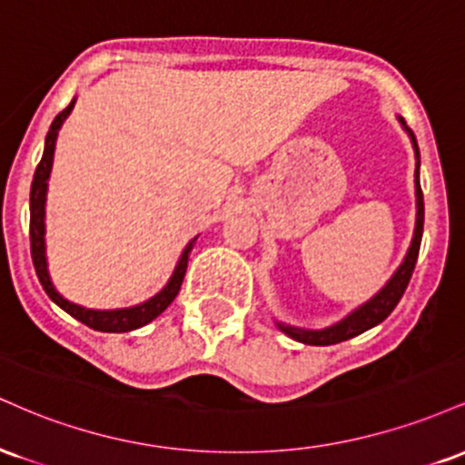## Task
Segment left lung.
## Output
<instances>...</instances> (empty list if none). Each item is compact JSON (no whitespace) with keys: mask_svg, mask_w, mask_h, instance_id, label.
I'll list each match as a JSON object with an SVG mask.
<instances>
[{"mask_svg":"<svg viewBox=\"0 0 465 465\" xmlns=\"http://www.w3.org/2000/svg\"><path fill=\"white\" fill-rule=\"evenodd\" d=\"M402 122L404 131L409 133L411 142H413L415 148V196H418V216H415V232H413V240H411V247L404 255L402 264L398 266L396 273L391 275V280L387 282L376 295L371 297L370 302H365L362 306L356 308L354 312H350L348 317L341 319L339 323L330 325V328L323 330H306V328H295V325H286V323H277V328L282 332L291 336V339L300 341V343L306 345H334L341 343V341H348L351 336H359L365 332V330L373 328V325L382 323L389 314L393 312V308L398 306V302L402 300L404 291H407L411 275H413L415 262H418V253H420V242H421V232H424V194H421L420 188V148L418 142H415L413 131L404 124L402 117H398Z\"/></svg>","mask_w":465,"mask_h":465,"instance_id":"obj_1","label":"left lung"}]
</instances>
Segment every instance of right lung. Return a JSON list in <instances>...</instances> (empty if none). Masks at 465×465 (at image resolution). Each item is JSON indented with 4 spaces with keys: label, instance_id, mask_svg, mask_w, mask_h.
<instances>
[{
    "label": "right lung",
    "instance_id": "add662e5",
    "mask_svg": "<svg viewBox=\"0 0 465 465\" xmlns=\"http://www.w3.org/2000/svg\"><path fill=\"white\" fill-rule=\"evenodd\" d=\"M74 103H69L67 109H63L61 114L54 117L50 131L45 135V148L44 157H41L39 165L35 170V179H32L30 188V253H32V264H35L36 277H39L41 286L47 292L52 302L56 306H61L63 311L72 314L74 319H78L80 323L89 325V328L100 330V332H131V330L142 328V325L151 323L153 319H157L170 303L174 302V297L179 295V288L183 284L185 269H188L190 251L194 247V240H190L188 247L181 253L177 269H174L173 277L168 280L162 291L157 295L151 297L148 302L140 303V306L133 308H117V311H92V308H83L78 303L67 302L61 292L56 291L54 284H52L50 273H47V260H45V194H47V179H50L52 162H54V146H56V135L61 124L65 122V117L72 114Z\"/></svg>",
    "mask_w": 465,
    "mask_h": 465
}]
</instances>
